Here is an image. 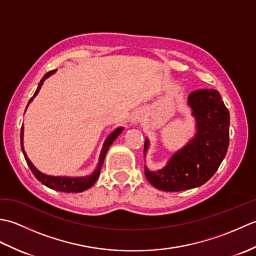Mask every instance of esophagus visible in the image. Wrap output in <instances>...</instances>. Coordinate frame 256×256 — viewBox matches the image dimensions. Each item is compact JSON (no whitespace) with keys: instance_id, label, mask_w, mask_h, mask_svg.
I'll return each mask as SVG.
<instances>
[{"instance_id":"obj_1","label":"esophagus","mask_w":256,"mask_h":256,"mask_svg":"<svg viewBox=\"0 0 256 256\" xmlns=\"http://www.w3.org/2000/svg\"><path fill=\"white\" fill-rule=\"evenodd\" d=\"M140 120V118L138 116H134L133 118H132V122H134V123H136V122H138Z\"/></svg>"}]
</instances>
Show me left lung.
<instances>
[{
	"instance_id": "8db88e82",
	"label": "left lung",
	"mask_w": 256,
	"mask_h": 256,
	"mask_svg": "<svg viewBox=\"0 0 256 256\" xmlns=\"http://www.w3.org/2000/svg\"><path fill=\"white\" fill-rule=\"evenodd\" d=\"M188 106L197 122L194 138L176 152L162 170L150 172L145 167L148 180L162 192H182L208 182L224 160L229 146L230 113L218 91H192L188 96ZM148 148L146 138L144 155Z\"/></svg>"
}]
</instances>
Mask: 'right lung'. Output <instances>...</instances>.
Listing matches in <instances>:
<instances>
[{
	"mask_svg": "<svg viewBox=\"0 0 256 256\" xmlns=\"http://www.w3.org/2000/svg\"><path fill=\"white\" fill-rule=\"evenodd\" d=\"M56 70H52V72H47L44 77L42 78L40 82L38 84L37 89L35 91L34 96L30 98V100L28 101V104L32 101V99L37 96L38 92L40 90V86L44 84V81L48 78L50 77L52 74H55ZM27 104V106H28ZM27 108V106H26ZM23 131H24V128L23 125H22V128H20V148L22 150H23V154L25 157V160L27 162V165L30 168L32 172L34 174V176L40 180L42 184H45L48 188H52L54 190H57V192H84V190L89 189L92 184H94L98 177L100 175V172H101V168L103 165V162H104L106 158V154L110 148L111 144L114 142V140H116L121 132L123 131V128H118L116 130H114V131L108 135L106 138L104 144H103V148L101 150V153H100V158H99V164H98L96 170L91 174L90 176H84V177H60V176H48L45 175V174L40 172V170H37V168L32 164V162L28 160V157H27L25 150H24V145H23Z\"/></svg>",
	"mask_w": 256,
	"mask_h": 256,
	"instance_id": "add662e5",
	"label": "right lung"
}]
</instances>
